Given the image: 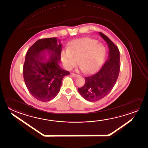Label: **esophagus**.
<instances>
[{"instance_id": "1", "label": "esophagus", "mask_w": 148, "mask_h": 148, "mask_svg": "<svg viewBox=\"0 0 148 148\" xmlns=\"http://www.w3.org/2000/svg\"><path fill=\"white\" fill-rule=\"evenodd\" d=\"M71 75H73V77H77L79 76V75L75 74V73H71Z\"/></svg>"}]
</instances>
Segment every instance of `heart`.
Wrapping results in <instances>:
<instances>
[{
	"instance_id": "b5f03b06",
	"label": "heart",
	"mask_w": 148,
	"mask_h": 148,
	"mask_svg": "<svg viewBox=\"0 0 148 148\" xmlns=\"http://www.w3.org/2000/svg\"><path fill=\"white\" fill-rule=\"evenodd\" d=\"M105 53L104 46L95 40L82 38L72 41L61 58L64 67L71 69L78 64L86 73L94 72L101 66Z\"/></svg>"
}]
</instances>
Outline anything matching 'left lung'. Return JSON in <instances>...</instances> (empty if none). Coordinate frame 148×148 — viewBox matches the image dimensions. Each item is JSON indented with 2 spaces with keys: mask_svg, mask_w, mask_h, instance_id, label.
<instances>
[{
  "mask_svg": "<svg viewBox=\"0 0 148 148\" xmlns=\"http://www.w3.org/2000/svg\"><path fill=\"white\" fill-rule=\"evenodd\" d=\"M99 35L106 41L109 49L107 60L97 73L86 77L84 86L78 88L81 95L90 102L97 101L106 97L115 86L120 71V56L118 47L107 36Z\"/></svg>",
  "mask_w": 148,
  "mask_h": 148,
  "instance_id": "8db88e82",
  "label": "left lung"
}]
</instances>
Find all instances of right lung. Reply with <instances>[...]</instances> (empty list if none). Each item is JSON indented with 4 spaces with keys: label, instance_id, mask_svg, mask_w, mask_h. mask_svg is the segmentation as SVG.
Listing matches in <instances>:
<instances>
[{
    "label": "right lung",
    "instance_id": "add662e5",
    "mask_svg": "<svg viewBox=\"0 0 148 148\" xmlns=\"http://www.w3.org/2000/svg\"><path fill=\"white\" fill-rule=\"evenodd\" d=\"M62 49L57 38H46L37 40L27 51L23 68L24 82L30 94L40 101L48 102L56 97L63 78L70 74L58 64ZM45 51L50 55L48 61L44 59Z\"/></svg>",
    "mask_w": 148,
    "mask_h": 148
}]
</instances>
